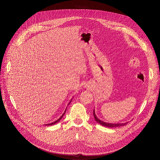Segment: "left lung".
Returning <instances> with one entry per match:
<instances>
[{"instance_id":"left-lung-1","label":"left lung","mask_w":160,"mask_h":160,"mask_svg":"<svg viewBox=\"0 0 160 160\" xmlns=\"http://www.w3.org/2000/svg\"><path fill=\"white\" fill-rule=\"evenodd\" d=\"M93 115H94V119L96 120V121L99 123V124H101V125L104 126V127H121V126H124L125 125H127V123L128 122H126V123H106V122H104L101 120H100L99 119H98L96 115H95V112L94 111H93Z\"/></svg>"}]
</instances>
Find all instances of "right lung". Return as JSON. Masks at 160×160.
I'll use <instances>...</instances> for the list:
<instances>
[{
    "instance_id": "right-lung-1",
    "label": "right lung",
    "mask_w": 160,
    "mask_h": 160,
    "mask_svg": "<svg viewBox=\"0 0 160 160\" xmlns=\"http://www.w3.org/2000/svg\"><path fill=\"white\" fill-rule=\"evenodd\" d=\"M65 111H66V110H65ZM65 111H64V112L62 114V115L58 120H56V121H55V122H52V123H49V124H46V125H48V126H49V125H54V124H55V123H58V122H59L60 121V120L62 118V117H63V115H64V113H65Z\"/></svg>"
}]
</instances>
